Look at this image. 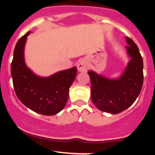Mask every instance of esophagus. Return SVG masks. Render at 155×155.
Here are the masks:
<instances>
[{
    "label": "esophagus",
    "mask_w": 155,
    "mask_h": 155,
    "mask_svg": "<svg viewBox=\"0 0 155 155\" xmlns=\"http://www.w3.org/2000/svg\"><path fill=\"white\" fill-rule=\"evenodd\" d=\"M77 69L79 72H86L87 69H89V64H88L87 61L85 59H82L79 61L77 65Z\"/></svg>",
    "instance_id": "esophagus-1"
}]
</instances>
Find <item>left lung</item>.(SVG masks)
I'll return each mask as SVG.
<instances>
[{
  "label": "left lung",
  "instance_id": "obj_1",
  "mask_svg": "<svg viewBox=\"0 0 155 155\" xmlns=\"http://www.w3.org/2000/svg\"><path fill=\"white\" fill-rule=\"evenodd\" d=\"M127 51L130 57L124 72L117 79H109L93 71L88 72L91 82V100L101 111L117 114L134 103L143 82V59L138 47L126 37Z\"/></svg>",
  "mask_w": 155,
  "mask_h": 155
}]
</instances>
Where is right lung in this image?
<instances>
[{
  "mask_svg": "<svg viewBox=\"0 0 155 155\" xmlns=\"http://www.w3.org/2000/svg\"><path fill=\"white\" fill-rule=\"evenodd\" d=\"M31 31L17 42L11 66L17 97L25 106L43 115L52 116L65 107L69 90L76 76V67L59 71L48 77H41L25 62V45Z\"/></svg>",
  "mask_w": 155,
  "mask_h": 155,
  "instance_id": "obj_1",
  "label": "right lung"
}]
</instances>
